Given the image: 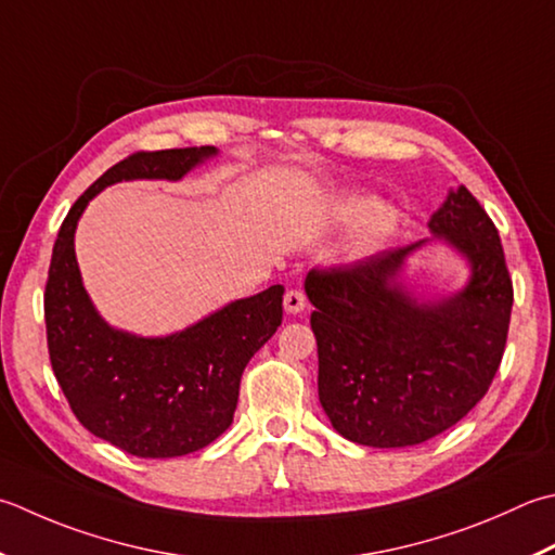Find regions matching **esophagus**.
I'll use <instances>...</instances> for the list:
<instances>
[{"label":"esophagus","mask_w":555,"mask_h":555,"mask_svg":"<svg viewBox=\"0 0 555 555\" xmlns=\"http://www.w3.org/2000/svg\"><path fill=\"white\" fill-rule=\"evenodd\" d=\"M306 296H302L300 291H288L286 296H284V308H286V312H291V314H298V312H302L306 310Z\"/></svg>","instance_id":"34e87169"}]
</instances>
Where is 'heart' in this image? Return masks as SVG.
<instances>
[{
    "instance_id": "b5f03b06",
    "label": "heart",
    "mask_w": 555,
    "mask_h": 555,
    "mask_svg": "<svg viewBox=\"0 0 555 555\" xmlns=\"http://www.w3.org/2000/svg\"><path fill=\"white\" fill-rule=\"evenodd\" d=\"M332 221L336 225L356 223L351 241L346 245V257L358 262V259L371 257L387 245L397 231L399 216L392 206L375 204V199L365 197V194H351V197L334 204Z\"/></svg>"
}]
</instances>
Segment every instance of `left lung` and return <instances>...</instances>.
<instances>
[{
	"mask_svg": "<svg viewBox=\"0 0 555 555\" xmlns=\"http://www.w3.org/2000/svg\"><path fill=\"white\" fill-rule=\"evenodd\" d=\"M428 228L470 264L450 297L423 299L400 281L429 241L306 279L320 404L339 436L367 448H409L452 428L483 399L505 351L513 281L493 221L460 184Z\"/></svg>",
	"mask_w": 555,
	"mask_h": 555,
	"instance_id": "left-lung-1",
	"label": "left lung"
}]
</instances>
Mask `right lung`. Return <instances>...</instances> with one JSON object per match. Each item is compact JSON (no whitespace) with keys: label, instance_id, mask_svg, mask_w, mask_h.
Segmentation results:
<instances>
[{"label":"right lung","instance_id":"right-lung-1","mask_svg":"<svg viewBox=\"0 0 555 555\" xmlns=\"http://www.w3.org/2000/svg\"><path fill=\"white\" fill-rule=\"evenodd\" d=\"M214 156L216 146H190L119 160L76 199L52 247L46 327L54 377L81 426L134 457H182L231 426L245 365L281 324L284 286L228 302L168 336L117 330L83 288L76 223L95 194L115 182H178Z\"/></svg>","mask_w":555,"mask_h":555}]
</instances>
